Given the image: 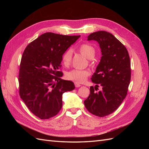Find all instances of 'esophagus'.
Returning <instances> with one entry per match:
<instances>
[{"label":"esophagus","mask_w":149,"mask_h":149,"mask_svg":"<svg viewBox=\"0 0 149 149\" xmlns=\"http://www.w3.org/2000/svg\"><path fill=\"white\" fill-rule=\"evenodd\" d=\"M74 85H75V87H76V88H78V87H80L81 86V85L79 84H78V83H74Z\"/></svg>","instance_id":"1"}]
</instances>
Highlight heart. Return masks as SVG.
I'll list each match as a JSON object with an SVG mask.
<instances>
[{
  "instance_id": "b5f03b06",
  "label": "heart",
  "mask_w": 149,
  "mask_h": 149,
  "mask_svg": "<svg viewBox=\"0 0 149 149\" xmlns=\"http://www.w3.org/2000/svg\"><path fill=\"white\" fill-rule=\"evenodd\" d=\"M79 52L82 53L86 57L91 59L95 55V49L89 44L83 43L78 47ZM73 53L71 49H68L64 53L62 56L63 64L65 66H68L72 60ZM90 71L88 70H78L73 69L66 74V78L73 81L80 83H83L86 79L88 76L90 74Z\"/></svg>"
}]
</instances>
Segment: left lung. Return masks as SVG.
I'll use <instances>...</instances> for the list:
<instances>
[{
  "label": "left lung",
  "instance_id": "obj_1",
  "mask_svg": "<svg viewBox=\"0 0 149 149\" xmlns=\"http://www.w3.org/2000/svg\"><path fill=\"white\" fill-rule=\"evenodd\" d=\"M88 40L99 43L102 56L91 78L96 85L90 87V94L84 103L90 113L104 117L118 109L127 95L131 77L130 57L124 45L107 31L92 33ZM100 86L102 91L96 92Z\"/></svg>",
  "mask_w": 149,
  "mask_h": 149
}]
</instances>
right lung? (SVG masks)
<instances>
[{
  "instance_id": "right-lung-1",
  "label": "right lung",
  "mask_w": 149,
  "mask_h": 149,
  "mask_svg": "<svg viewBox=\"0 0 149 149\" xmlns=\"http://www.w3.org/2000/svg\"><path fill=\"white\" fill-rule=\"evenodd\" d=\"M80 35L45 33L25 48L20 65L19 94L29 109L41 119L56 116L62 107V94L74 89L61 79L62 56Z\"/></svg>"
}]
</instances>
